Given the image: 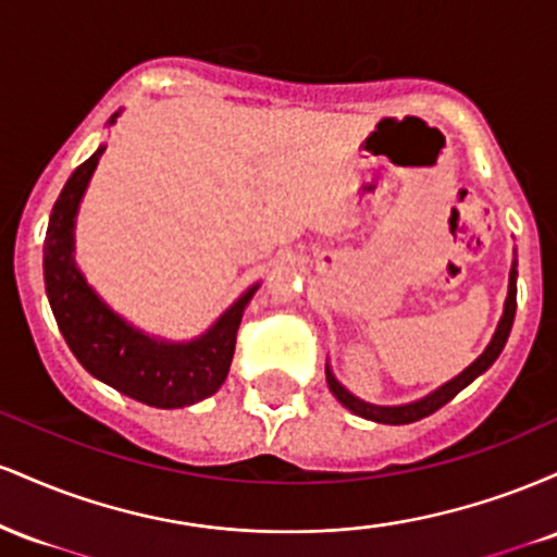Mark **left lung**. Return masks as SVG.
<instances>
[{
    "label": "left lung",
    "mask_w": 557,
    "mask_h": 557,
    "mask_svg": "<svg viewBox=\"0 0 557 557\" xmlns=\"http://www.w3.org/2000/svg\"><path fill=\"white\" fill-rule=\"evenodd\" d=\"M516 277H519V270H516V261H513V264H510L508 298H505L500 324H497L495 335H492V341L487 348H484V354L479 356L471 367H466L461 374L453 376V380L445 382L443 387H437L434 393L426 395V398L406 403V406H374V403H367V400L356 398L354 393H348V389H345L341 382L335 380V374H332V369L327 367V385L332 389V395H335V398L341 400L348 411H354L356 417L369 419V421H380V424H411V421L430 417V413L437 411V408H443L447 400L456 398L463 387H469L479 374L487 372L492 363H495L497 356L503 354L505 343H508L510 327H513V317H516Z\"/></svg>",
    "instance_id": "8db88e82"
}]
</instances>
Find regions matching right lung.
I'll return each instance as SVG.
<instances>
[{
    "label": "right lung",
    "mask_w": 557,
    "mask_h": 557,
    "mask_svg": "<svg viewBox=\"0 0 557 557\" xmlns=\"http://www.w3.org/2000/svg\"><path fill=\"white\" fill-rule=\"evenodd\" d=\"M117 117L120 112H114L110 125ZM101 154L104 146L75 168L49 216L44 283L57 327L83 369L117 393L154 408L194 406L214 395L225 382L243 311L259 285L248 287L212 327L188 343L159 341L114 314L86 283L73 257L75 216Z\"/></svg>",
    "instance_id": "1"
}]
</instances>
